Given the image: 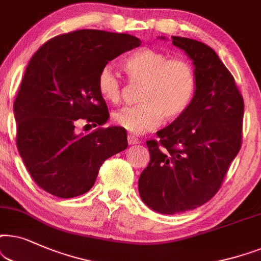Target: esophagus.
<instances>
[{"label": "esophagus", "instance_id": "obj_1", "mask_svg": "<svg viewBox=\"0 0 261 261\" xmlns=\"http://www.w3.org/2000/svg\"><path fill=\"white\" fill-rule=\"evenodd\" d=\"M127 142H128V144H130V145L141 143V141L138 140V138L135 137L134 135H128V136H127Z\"/></svg>", "mask_w": 261, "mask_h": 261}]
</instances>
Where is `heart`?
Instances as JSON below:
<instances>
[{
  "label": "heart",
  "instance_id": "obj_1",
  "mask_svg": "<svg viewBox=\"0 0 261 261\" xmlns=\"http://www.w3.org/2000/svg\"><path fill=\"white\" fill-rule=\"evenodd\" d=\"M124 69L131 83H144L138 101L113 113L118 126L131 134L155 130L162 119H179L190 109L197 92V75L192 64L173 60L169 55L145 47L125 60ZM98 90L103 100L117 103L121 98L123 82L113 65L107 64L98 75Z\"/></svg>",
  "mask_w": 261,
  "mask_h": 261
}]
</instances>
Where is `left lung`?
Here are the masks:
<instances>
[{
    "mask_svg": "<svg viewBox=\"0 0 261 261\" xmlns=\"http://www.w3.org/2000/svg\"><path fill=\"white\" fill-rule=\"evenodd\" d=\"M172 44L192 61L197 92L185 114L156 133L160 141L147 142L150 162L138 192L163 215L196 209L220 190L241 148L244 118V99L216 52L190 38L172 36Z\"/></svg>",
    "mask_w": 261,
    "mask_h": 261,
    "instance_id": "left-lung-1",
    "label": "left lung"
}]
</instances>
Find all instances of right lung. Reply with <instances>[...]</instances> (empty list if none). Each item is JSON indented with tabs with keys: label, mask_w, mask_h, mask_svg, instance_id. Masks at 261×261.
<instances>
[{
	"label": "right lung",
	"mask_w": 261,
	"mask_h": 261,
	"mask_svg": "<svg viewBox=\"0 0 261 261\" xmlns=\"http://www.w3.org/2000/svg\"><path fill=\"white\" fill-rule=\"evenodd\" d=\"M142 41L125 33L80 30L52 38L31 58L14 101L16 145L37 185L60 198L88 192L105 160L127 148L125 128L83 135L75 123L110 118L98 90L101 69Z\"/></svg>",
	"instance_id": "right-lung-1"
}]
</instances>
